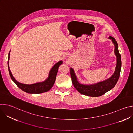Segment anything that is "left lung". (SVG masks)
<instances>
[{
    "label": "left lung",
    "mask_w": 133,
    "mask_h": 133,
    "mask_svg": "<svg viewBox=\"0 0 133 133\" xmlns=\"http://www.w3.org/2000/svg\"><path fill=\"white\" fill-rule=\"evenodd\" d=\"M109 38L111 39L113 44H114V52L117 58V64L114 73L110 78L106 81L94 85H86L81 84L78 82L73 69L71 68L70 70L72 84L74 87L81 94L90 97L101 96L106 92L111 90L116 84L120 76L122 64L121 56L118 51V46L117 42L111 36H109Z\"/></svg>",
    "instance_id": "1"
}]
</instances>
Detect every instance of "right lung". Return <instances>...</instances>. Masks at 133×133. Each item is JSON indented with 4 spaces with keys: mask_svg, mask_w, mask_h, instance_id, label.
<instances>
[{
    "mask_svg": "<svg viewBox=\"0 0 133 133\" xmlns=\"http://www.w3.org/2000/svg\"><path fill=\"white\" fill-rule=\"evenodd\" d=\"M9 55L10 52L8 54V70L9 72L10 76L11 79L14 81V82L16 84V85L21 88L24 91L30 93V94H39L47 92L49 90L51 87L53 86L56 80V77L57 74L58 68L61 65L63 64L62 61H59L58 63H56L51 69L48 78L44 82L42 83H38L36 84H32V85H25L23 84L20 83L18 82L15 79L12 75L10 71L9 67Z\"/></svg>",
    "mask_w": 133,
    "mask_h": 133,
    "instance_id": "1",
    "label": "right lung"
}]
</instances>
